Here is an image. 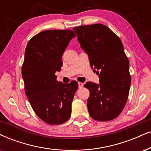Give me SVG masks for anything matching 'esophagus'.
<instances>
[{
  "label": "esophagus",
  "instance_id": "esophagus-1",
  "mask_svg": "<svg viewBox=\"0 0 151 151\" xmlns=\"http://www.w3.org/2000/svg\"><path fill=\"white\" fill-rule=\"evenodd\" d=\"M78 85H79V88H81L83 86V83H81V82H79V83H78Z\"/></svg>",
  "mask_w": 151,
  "mask_h": 151
}]
</instances>
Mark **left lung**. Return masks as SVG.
I'll list each match as a JSON object with an SVG mask.
<instances>
[{"mask_svg": "<svg viewBox=\"0 0 151 151\" xmlns=\"http://www.w3.org/2000/svg\"><path fill=\"white\" fill-rule=\"evenodd\" d=\"M73 31L88 54L91 67L99 75V84L89 81L84 85L90 92L89 115L97 121L112 120L124 109L131 84L129 63L122 43L102 24L77 27Z\"/></svg>", "mask_w": 151, "mask_h": 151, "instance_id": "1", "label": "left lung"}]
</instances>
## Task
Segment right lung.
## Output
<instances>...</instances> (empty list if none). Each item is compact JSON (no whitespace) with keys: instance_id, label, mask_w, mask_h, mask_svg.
Returning a JSON list of instances; mask_svg holds the SVG:
<instances>
[{"instance_id":"obj_1","label":"right lung","mask_w":151,"mask_h":151,"mask_svg":"<svg viewBox=\"0 0 151 151\" xmlns=\"http://www.w3.org/2000/svg\"><path fill=\"white\" fill-rule=\"evenodd\" d=\"M75 34L72 30H46L29 40L25 49L22 75L25 93L40 119L60 124L70 119L77 81L63 83L55 72L63 66L62 56Z\"/></svg>"}]
</instances>
